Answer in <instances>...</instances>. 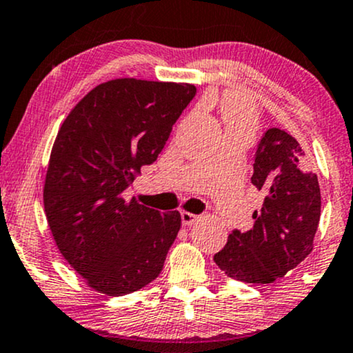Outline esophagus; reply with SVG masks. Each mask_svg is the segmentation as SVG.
<instances>
[{
    "instance_id": "esophagus-1",
    "label": "esophagus",
    "mask_w": 353,
    "mask_h": 353,
    "mask_svg": "<svg viewBox=\"0 0 353 353\" xmlns=\"http://www.w3.org/2000/svg\"><path fill=\"white\" fill-rule=\"evenodd\" d=\"M197 219H199L197 215L190 214V212H181V220H182V225H192Z\"/></svg>"
}]
</instances>
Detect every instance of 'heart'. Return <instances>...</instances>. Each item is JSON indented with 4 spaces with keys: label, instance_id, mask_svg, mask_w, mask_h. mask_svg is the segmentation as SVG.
Instances as JSON below:
<instances>
[{
    "label": "heart",
    "instance_id": "b5f03b06",
    "mask_svg": "<svg viewBox=\"0 0 353 353\" xmlns=\"http://www.w3.org/2000/svg\"><path fill=\"white\" fill-rule=\"evenodd\" d=\"M222 117L227 128L230 130H248L252 131L258 123L256 108L253 101L241 93H228L223 97Z\"/></svg>",
    "mask_w": 353,
    "mask_h": 353
}]
</instances>
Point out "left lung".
<instances>
[{
    "instance_id": "1",
    "label": "left lung",
    "mask_w": 353,
    "mask_h": 353,
    "mask_svg": "<svg viewBox=\"0 0 353 353\" xmlns=\"http://www.w3.org/2000/svg\"><path fill=\"white\" fill-rule=\"evenodd\" d=\"M252 184L265 192L253 228L233 230L214 261L233 279L268 284L312 252L321 189L316 174L305 169L301 144L279 128L266 130L258 144Z\"/></svg>"
}]
</instances>
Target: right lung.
I'll use <instances>...</instances> for the list:
<instances>
[{
    "label": "right lung",
    "mask_w": 353,
    "mask_h": 353,
    "mask_svg": "<svg viewBox=\"0 0 353 353\" xmlns=\"http://www.w3.org/2000/svg\"><path fill=\"white\" fill-rule=\"evenodd\" d=\"M195 92L190 83L110 80L62 123L46 174L44 210L59 252L95 291L130 294L163 270L181 214L126 202L123 192L158 159Z\"/></svg>",
    "instance_id": "obj_1"
}]
</instances>
